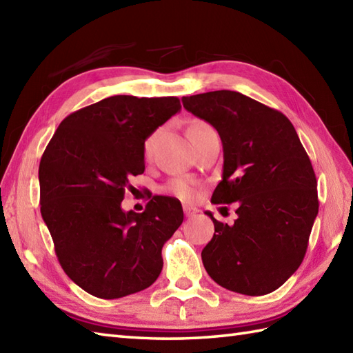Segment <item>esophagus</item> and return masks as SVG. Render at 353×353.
Returning <instances> with one entry per match:
<instances>
[{
  "mask_svg": "<svg viewBox=\"0 0 353 353\" xmlns=\"http://www.w3.org/2000/svg\"><path fill=\"white\" fill-rule=\"evenodd\" d=\"M183 212H185V216H192V215H196L199 211L192 206H183Z\"/></svg>",
  "mask_w": 353,
  "mask_h": 353,
  "instance_id": "34e87169",
  "label": "esophagus"
}]
</instances>
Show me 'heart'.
<instances>
[{"label":"heart","mask_w":353,"mask_h":353,"mask_svg":"<svg viewBox=\"0 0 353 353\" xmlns=\"http://www.w3.org/2000/svg\"><path fill=\"white\" fill-rule=\"evenodd\" d=\"M205 125H208V124H205V123L192 124L190 127V132L197 130V129H200V127H205ZM154 139H156V133L150 134V137L144 142V148L142 150H144V157H147V159L152 156ZM168 191L182 200H191V199H194V196H196V188H194V183L191 181H188V179H174V181H171L168 185Z\"/></svg>","instance_id":"1"}]
</instances>
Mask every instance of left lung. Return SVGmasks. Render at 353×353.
Segmentation results:
<instances>
[{"instance_id": "8db88e82", "label": "left lung", "mask_w": 353, "mask_h": 353, "mask_svg": "<svg viewBox=\"0 0 353 353\" xmlns=\"http://www.w3.org/2000/svg\"><path fill=\"white\" fill-rule=\"evenodd\" d=\"M182 103L221 138L223 176L211 201L238 206L232 226L208 212L215 232L201 250L206 272L239 294H268L302 264L319 214L310 157L290 119L250 97L214 91Z\"/></svg>"}]
</instances>
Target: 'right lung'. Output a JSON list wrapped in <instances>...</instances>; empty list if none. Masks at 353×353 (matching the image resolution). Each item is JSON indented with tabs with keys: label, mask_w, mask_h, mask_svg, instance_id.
<instances>
[{
	"label": "right lung",
	"mask_w": 353,
	"mask_h": 353,
	"mask_svg": "<svg viewBox=\"0 0 353 353\" xmlns=\"http://www.w3.org/2000/svg\"><path fill=\"white\" fill-rule=\"evenodd\" d=\"M181 108L177 97H109L66 117L45 148L42 219L63 272L89 294L129 296L162 272V247L183 221L181 201L156 196L142 214L121 201L145 170V139Z\"/></svg>",
	"instance_id": "obj_1"
}]
</instances>
